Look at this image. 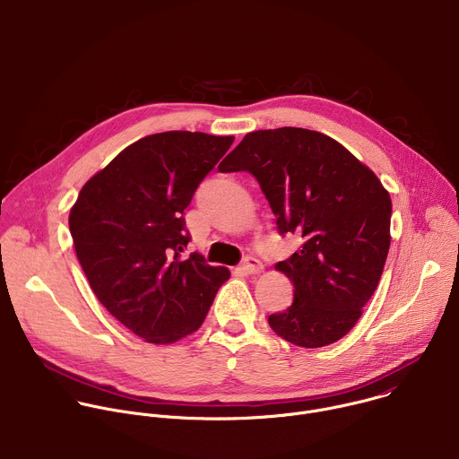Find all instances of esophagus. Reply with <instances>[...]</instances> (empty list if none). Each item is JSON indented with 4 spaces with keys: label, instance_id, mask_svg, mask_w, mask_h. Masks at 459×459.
I'll use <instances>...</instances> for the list:
<instances>
[{
    "label": "esophagus",
    "instance_id": "34e87169",
    "mask_svg": "<svg viewBox=\"0 0 459 459\" xmlns=\"http://www.w3.org/2000/svg\"><path fill=\"white\" fill-rule=\"evenodd\" d=\"M239 268H241L245 273H259V272L263 270V263H261L259 259L248 255V257H245V261L241 263Z\"/></svg>",
    "mask_w": 459,
    "mask_h": 459
}]
</instances>
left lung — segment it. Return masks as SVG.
Returning a JSON list of instances; mask_svg holds the SVG:
<instances>
[{
    "mask_svg": "<svg viewBox=\"0 0 459 459\" xmlns=\"http://www.w3.org/2000/svg\"><path fill=\"white\" fill-rule=\"evenodd\" d=\"M248 171L281 236L302 245L275 268L293 282V302L268 317L300 348L342 339L375 293L389 252L391 198L377 175L337 140L302 127L245 134L218 168Z\"/></svg>",
    "mask_w": 459,
    "mask_h": 459,
    "instance_id": "8db88e82",
    "label": "left lung"
}]
</instances>
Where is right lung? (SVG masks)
<instances>
[{
  "label": "right lung",
  "mask_w": 459,
  "mask_h": 459,
  "mask_svg": "<svg viewBox=\"0 0 459 459\" xmlns=\"http://www.w3.org/2000/svg\"><path fill=\"white\" fill-rule=\"evenodd\" d=\"M234 136L166 131L140 138L79 193L70 211L77 259L102 307L140 339L171 344L196 332L230 277L191 241L184 211Z\"/></svg>",
  "instance_id": "right-lung-1"
}]
</instances>
